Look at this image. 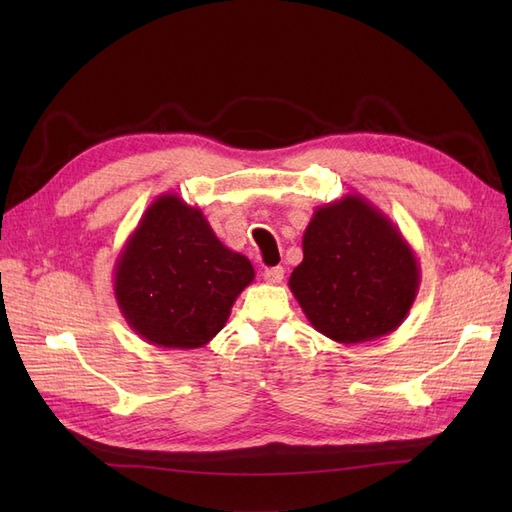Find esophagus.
Listing matches in <instances>:
<instances>
[{
    "label": "esophagus",
    "instance_id": "obj_1",
    "mask_svg": "<svg viewBox=\"0 0 512 512\" xmlns=\"http://www.w3.org/2000/svg\"><path fill=\"white\" fill-rule=\"evenodd\" d=\"M262 275H265V280L269 284H280L284 280V267H269Z\"/></svg>",
    "mask_w": 512,
    "mask_h": 512
}]
</instances>
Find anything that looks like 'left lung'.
I'll return each mask as SVG.
<instances>
[{
    "mask_svg": "<svg viewBox=\"0 0 512 512\" xmlns=\"http://www.w3.org/2000/svg\"><path fill=\"white\" fill-rule=\"evenodd\" d=\"M288 286L318 333L363 344L406 320L421 267L389 215L361 194H346L314 211Z\"/></svg>",
    "mask_w": 512,
    "mask_h": 512,
    "instance_id": "1",
    "label": "left lung"
}]
</instances>
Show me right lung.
Wrapping results in <instances>:
<instances>
[{
    "label": "right lung",
    "mask_w": 512,
    "mask_h": 512,
    "mask_svg": "<svg viewBox=\"0 0 512 512\" xmlns=\"http://www.w3.org/2000/svg\"><path fill=\"white\" fill-rule=\"evenodd\" d=\"M254 267L215 237L198 207L166 192L143 213L115 260L113 290L130 329L158 348H203Z\"/></svg>",
    "instance_id": "right-lung-1"
}]
</instances>
